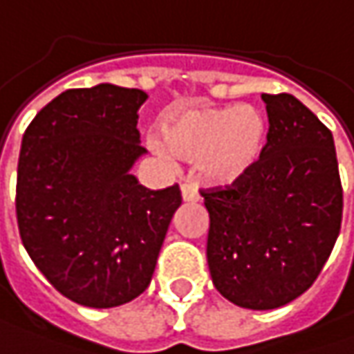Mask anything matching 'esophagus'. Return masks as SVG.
Returning a JSON list of instances; mask_svg holds the SVG:
<instances>
[{"instance_id": "obj_1", "label": "esophagus", "mask_w": 354, "mask_h": 354, "mask_svg": "<svg viewBox=\"0 0 354 354\" xmlns=\"http://www.w3.org/2000/svg\"><path fill=\"white\" fill-rule=\"evenodd\" d=\"M181 197H183V201H199V193L191 183L181 185Z\"/></svg>"}]
</instances>
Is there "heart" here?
<instances>
[{
	"label": "heart",
	"mask_w": 354,
	"mask_h": 354,
	"mask_svg": "<svg viewBox=\"0 0 354 354\" xmlns=\"http://www.w3.org/2000/svg\"><path fill=\"white\" fill-rule=\"evenodd\" d=\"M268 139L266 116L252 104H181L161 118V133L147 135L149 149L167 163L197 161L215 185H232L260 163Z\"/></svg>",
	"instance_id": "obj_1"
}]
</instances>
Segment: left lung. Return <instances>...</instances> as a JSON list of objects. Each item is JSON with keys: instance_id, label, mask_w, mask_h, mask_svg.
I'll return each instance as SVG.
<instances>
[{"instance_id": "left-lung-1", "label": "left lung", "mask_w": 354, "mask_h": 354, "mask_svg": "<svg viewBox=\"0 0 354 354\" xmlns=\"http://www.w3.org/2000/svg\"><path fill=\"white\" fill-rule=\"evenodd\" d=\"M268 142L243 179L201 189L209 212L207 264L223 298L272 310L308 290L342 221L333 133L292 94H262Z\"/></svg>"}]
</instances>
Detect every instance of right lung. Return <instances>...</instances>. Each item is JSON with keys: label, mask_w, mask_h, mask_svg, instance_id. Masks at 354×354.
Here are the masks:
<instances>
[{"label": "right lung", "mask_w": 354, "mask_h": 354, "mask_svg": "<svg viewBox=\"0 0 354 354\" xmlns=\"http://www.w3.org/2000/svg\"><path fill=\"white\" fill-rule=\"evenodd\" d=\"M147 94L98 84L48 102L24 133L15 214L46 280L76 304L113 308L151 284L179 185L151 191L131 167Z\"/></svg>", "instance_id": "right-lung-1"}]
</instances>
